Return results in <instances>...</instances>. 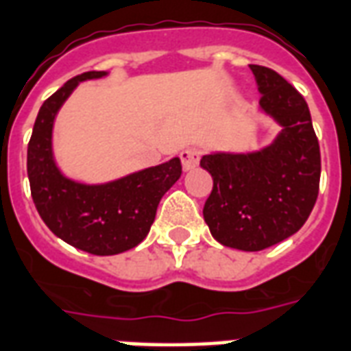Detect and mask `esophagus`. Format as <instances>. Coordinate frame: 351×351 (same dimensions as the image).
<instances>
[{"mask_svg": "<svg viewBox=\"0 0 351 351\" xmlns=\"http://www.w3.org/2000/svg\"><path fill=\"white\" fill-rule=\"evenodd\" d=\"M178 156H180L182 160V167H184V171H189L199 165L200 151L199 149H195V147H189V149H184Z\"/></svg>", "mask_w": 351, "mask_h": 351, "instance_id": "esophagus-1", "label": "esophagus"}]
</instances>
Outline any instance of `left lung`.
<instances>
[{"label": "left lung", "instance_id": "left-lung-1", "mask_svg": "<svg viewBox=\"0 0 351 351\" xmlns=\"http://www.w3.org/2000/svg\"><path fill=\"white\" fill-rule=\"evenodd\" d=\"M259 104L283 130L250 154H208L213 178L204 221L224 247L258 252L296 234L309 217L320 184V147L306 99L274 69L250 64Z\"/></svg>", "mask_w": 351, "mask_h": 351}]
</instances>
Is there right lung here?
<instances>
[{
    "mask_svg": "<svg viewBox=\"0 0 351 351\" xmlns=\"http://www.w3.org/2000/svg\"><path fill=\"white\" fill-rule=\"evenodd\" d=\"M104 75V71L77 75L45 99L27 145V176L34 206L53 234L88 254L114 256L145 239L160 200L180 178L182 164L173 158L103 186H86L60 175L51 152L55 116L80 80Z\"/></svg>",
    "mask_w": 351,
    "mask_h": 351,
    "instance_id": "add662e5",
    "label": "right lung"
}]
</instances>
